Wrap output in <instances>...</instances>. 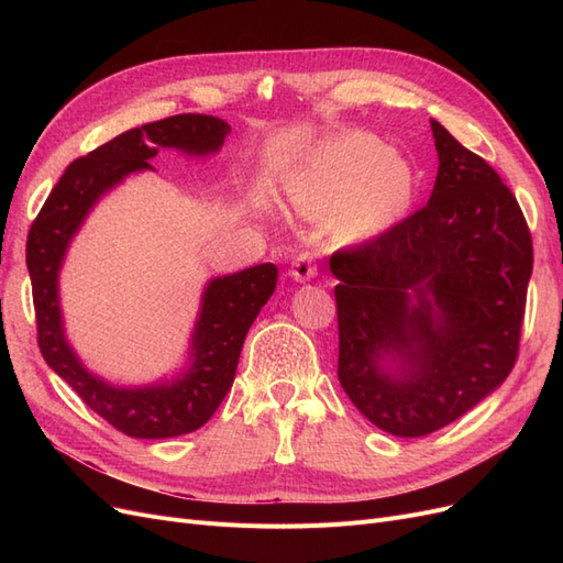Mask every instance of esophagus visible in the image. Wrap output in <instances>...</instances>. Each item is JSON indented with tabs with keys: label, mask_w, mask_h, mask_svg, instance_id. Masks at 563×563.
Returning a JSON list of instances; mask_svg holds the SVG:
<instances>
[{
	"label": "esophagus",
	"mask_w": 563,
	"mask_h": 563,
	"mask_svg": "<svg viewBox=\"0 0 563 563\" xmlns=\"http://www.w3.org/2000/svg\"><path fill=\"white\" fill-rule=\"evenodd\" d=\"M314 275H317V265L312 261V255L310 253H300L298 258L294 261V265H291V277L296 282H308Z\"/></svg>",
	"instance_id": "34e87169"
}]
</instances>
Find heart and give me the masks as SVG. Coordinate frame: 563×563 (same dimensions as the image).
I'll return each instance as SVG.
<instances>
[{
	"label": "heart",
	"instance_id": "heart-1",
	"mask_svg": "<svg viewBox=\"0 0 563 563\" xmlns=\"http://www.w3.org/2000/svg\"><path fill=\"white\" fill-rule=\"evenodd\" d=\"M291 195L305 209H338V225L354 236L383 232L411 201L413 172L366 133L323 145L294 180Z\"/></svg>",
	"mask_w": 563,
	"mask_h": 563
}]
</instances>
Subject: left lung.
<instances>
[{
	"mask_svg": "<svg viewBox=\"0 0 563 563\" xmlns=\"http://www.w3.org/2000/svg\"><path fill=\"white\" fill-rule=\"evenodd\" d=\"M432 135L439 172L430 201L329 261L338 380L395 437L446 428L503 385L519 354L533 272L517 197L434 119Z\"/></svg>",
	"mask_w": 563,
	"mask_h": 563,
	"instance_id": "8db88e82",
	"label": "left lung"
}]
</instances>
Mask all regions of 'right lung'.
<instances>
[{
	"instance_id": "obj_1",
	"label": "right lung",
	"mask_w": 563,
	"mask_h": 563,
	"mask_svg": "<svg viewBox=\"0 0 563 563\" xmlns=\"http://www.w3.org/2000/svg\"><path fill=\"white\" fill-rule=\"evenodd\" d=\"M230 124L211 114H176L124 131L75 159L46 197L27 234V272L37 314V343L46 364L70 385L91 411L135 439H166L199 430L232 387L244 338L275 294L277 267L253 265L211 279L192 333L190 368L174 383L114 387L81 366L63 333L58 272L70 240L93 203L129 174L152 168L159 147L185 155H211L225 143Z\"/></svg>"
}]
</instances>
